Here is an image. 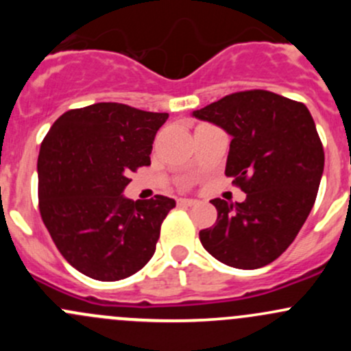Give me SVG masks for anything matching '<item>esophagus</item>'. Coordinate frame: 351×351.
<instances>
[{
    "mask_svg": "<svg viewBox=\"0 0 351 351\" xmlns=\"http://www.w3.org/2000/svg\"><path fill=\"white\" fill-rule=\"evenodd\" d=\"M198 200L195 198H180L178 205H185V207H192V205H197Z\"/></svg>",
    "mask_w": 351,
    "mask_h": 351,
    "instance_id": "obj_1",
    "label": "esophagus"
}]
</instances>
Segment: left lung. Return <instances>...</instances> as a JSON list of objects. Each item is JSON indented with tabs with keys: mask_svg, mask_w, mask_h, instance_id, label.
<instances>
[{
	"mask_svg": "<svg viewBox=\"0 0 351 351\" xmlns=\"http://www.w3.org/2000/svg\"><path fill=\"white\" fill-rule=\"evenodd\" d=\"M231 136L226 176L246 193L214 198L217 221L202 246L228 267L254 270L277 260L306 222L319 190L324 151L304 104L265 90L239 91L192 113Z\"/></svg>",
	"mask_w": 351,
	"mask_h": 351,
	"instance_id": "left-lung-1",
	"label": "left lung"
}]
</instances>
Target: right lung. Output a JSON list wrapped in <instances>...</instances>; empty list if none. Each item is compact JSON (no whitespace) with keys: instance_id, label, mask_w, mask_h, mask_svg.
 <instances>
[{"instance_id":"right-lung-1","label":"right lung","mask_w":351,"mask_h":351,"mask_svg":"<svg viewBox=\"0 0 351 351\" xmlns=\"http://www.w3.org/2000/svg\"><path fill=\"white\" fill-rule=\"evenodd\" d=\"M168 113L95 104L62 113L37 161L38 208L52 241L86 277L115 282L153 258L162 221L176 205L156 195L123 197L130 173L151 165L153 141Z\"/></svg>"}]
</instances>
